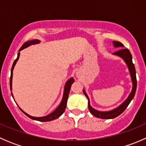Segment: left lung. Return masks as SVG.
Listing matches in <instances>:
<instances>
[{"instance_id":"1","label":"left lung","mask_w":146,"mask_h":146,"mask_svg":"<svg viewBox=\"0 0 146 146\" xmlns=\"http://www.w3.org/2000/svg\"><path fill=\"white\" fill-rule=\"evenodd\" d=\"M113 43H114V46L115 47L123 46V45L119 42H116V41H114V42H113ZM114 55H117L121 57V58L125 61L126 64H127L128 68H129V71H130L132 83H133V88H132L131 92L130 95H129V97H128V98L126 100V101H125L124 102L122 103V104H121L119 107H117V108L109 111H98V110L92 108L90 106V104L89 98H88L87 94L85 93V90H83L84 94H85V95L86 96V98H88V109H89L91 114L93 116H95V117H98V118L109 119H114L115 118V117H118L119 115H120V114H121V113H123V111L126 110V107H127L128 105L129 104V103H130L131 101L133 100V97H134L135 95V93H136L137 87L136 69H135L134 64L132 62V56L131 54L130 51H129V50L127 49V48H121V49L114 52Z\"/></svg>"}]
</instances>
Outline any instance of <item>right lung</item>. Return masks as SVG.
Masks as SVG:
<instances>
[{
    "label": "right lung",
    "mask_w": 146,
    "mask_h": 146,
    "mask_svg": "<svg viewBox=\"0 0 146 146\" xmlns=\"http://www.w3.org/2000/svg\"><path fill=\"white\" fill-rule=\"evenodd\" d=\"M39 43V41L37 40V39H33V40H31V41H28V42H25V43L23 44V45L22 46L21 48H20L19 51H20L21 50H23V48H26V47L32 45V44H38ZM19 56H20V53L17 54V57L15 60L14 63H13V66H12V68H11V75H10V90H12V79H13V70L14 68V66L15 65L16 62L18 60ZM74 82V80L73 78H70L67 82H66V85H65V88H64V96H63V99L62 101H61V104H59L58 107L56 108V110L55 111H53L52 113H51L50 114L46 116V117H32V116H29V114H27V113H25V111H23L22 110L23 113L25 114L28 117H29L30 119H34V120H36V121H52L54 120V119L58 118L65 111V109L66 107V104H67V100H68V95H69V92H70V88H71V85L73 84V82ZM12 96H13V94L11 93Z\"/></svg>",
    "instance_id": "right-lung-1"
}]
</instances>
